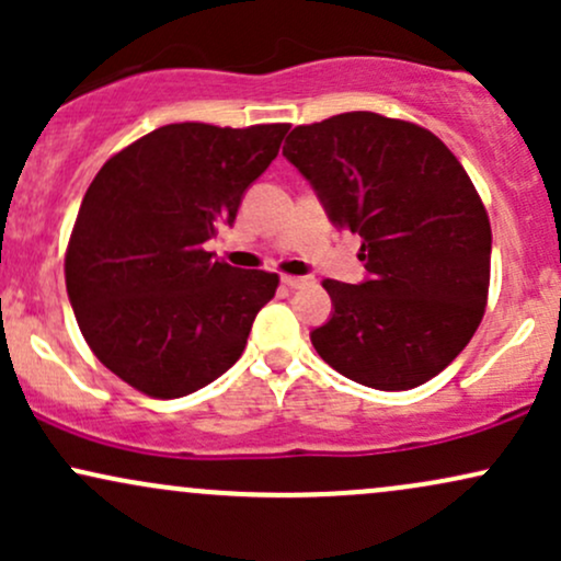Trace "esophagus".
<instances>
[{
	"label": "esophagus",
	"instance_id": "34e87169",
	"mask_svg": "<svg viewBox=\"0 0 561 561\" xmlns=\"http://www.w3.org/2000/svg\"><path fill=\"white\" fill-rule=\"evenodd\" d=\"M282 282H285V287H289V289H302V287L313 285L311 276H282Z\"/></svg>",
	"mask_w": 561,
	"mask_h": 561
}]
</instances>
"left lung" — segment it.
Wrapping results in <instances>:
<instances>
[{"mask_svg": "<svg viewBox=\"0 0 561 561\" xmlns=\"http://www.w3.org/2000/svg\"><path fill=\"white\" fill-rule=\"evenodd\" d=\"M337 229L362 237L366 279H324L330 321L311 332L334 371L375 390L440 375L480 327L491 221L454 152L427 128L377 113L298 126L282 150Z\"/></svg>", "mask_w": 561, "mask_h": 561, "instance_id": "obj_1", "label": "left lung"}]
</instances>
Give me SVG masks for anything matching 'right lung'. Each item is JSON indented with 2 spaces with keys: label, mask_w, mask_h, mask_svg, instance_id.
<instances>
[{
  "label": "right lung",
  "mask_w": 561,
  "mask_h": 561,
  "mask_svg": "<svg viewBox=\"0 0 561 561\" xmlns=\"http://www.w3.org/2000/svg\"><path fill=\"white\" fill-rule=\"evenodd\" d=\"M287 124L160 126L102 165L76 218L66 287L83 340L113 375L182 398L234 366L279 276L203 248L231 227Z\"/></svg>",
  "instance_id": "1"
}]
</instances>
